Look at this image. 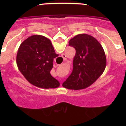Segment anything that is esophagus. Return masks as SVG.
Wrapping results in <instances>:
<instances>
[{
	"instance_id": "34e87169",
	"label": "esophagus",
	"mask_w": 126,
	"mask_h": 126,
	"mask_svg": "<svg viewBox=\"0 0 126 126\" xmlns=\"http://www.w3.org/2000/svg\"><path fill=\"white\" fill-rule=\"evenodd\" d=\"M62 57H63V58H64V59H66V58H65V57H66V56H65V54H62Z\"/></svg>"
}]
</instances>
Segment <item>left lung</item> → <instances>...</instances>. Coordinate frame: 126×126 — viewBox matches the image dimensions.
<instances>
[{
    "label": "left lung",
    "mask_w": 126,
    "mask_h": 126,
    "mask_svg": "<svg viewBox=\"0 0 126 126\" xmlns=\"http://www.w3.org/2000/svg\"><path fill=\"white\" fill-rule=\"evenodd\" d=\"M69 45L76 50L73 69L62 86L69 90L86 88L103 74L106 56L98 41L87 34H79L71 39Z\"/></svg>",
    "instance_id": "8db88e82"
}]
</instances>
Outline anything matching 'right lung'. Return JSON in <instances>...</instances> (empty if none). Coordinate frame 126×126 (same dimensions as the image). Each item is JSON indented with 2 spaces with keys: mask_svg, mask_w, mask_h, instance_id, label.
<instances>
[{
  "mask_svg": "<svg viewBox=\"0 0 126 126\" xmlns=\"http://www.w3.org/2000/svg\"><path fill=\"white\" fill-rule=\"evenodd\" d=\"M55 53L51 41L42 35L26 39L19 47L17 67L29 83L40 88H56L60 83L50 74Z\"/></svg>",
  "mask_w": 126,
  "mask_h": 126,
  "instance_id": "obj_1",
  "label": "right lung"
}]
</instances>
